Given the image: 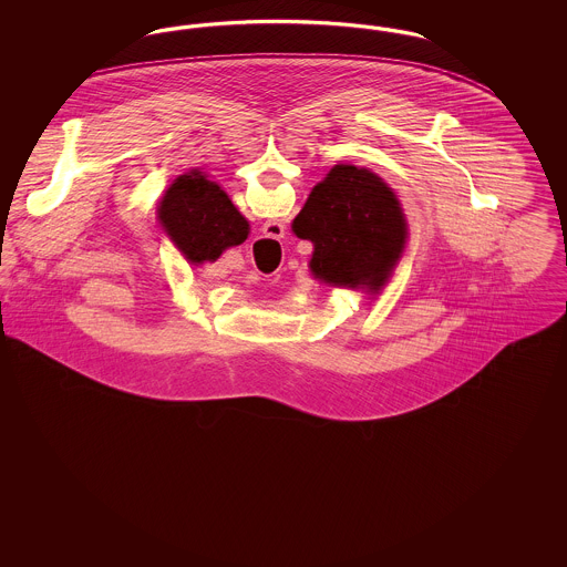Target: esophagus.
Wrapping results in <instances>:
<instances>
[{"label": "esophagus", "mask_w": 567, "mask_h": 567, "mask_svg": "<svg viewBox=\"0 0 567 567\" xmlns=\"http://www.w3.org/2000/svg\"><path fill=\"white\" fill-rule=\"evenodd\" d=\"M271 230L275 231L274 235L268 234V236H271V238H282V236H285V227H282L280 223H268V225H266V231Z\"/></svg>", "instance_id": "34e87169"}]
</instances>
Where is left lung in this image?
<instances>
[{
  "instance_id": "8db88e82",
  "label": "left lung",
  "mask_w": 567,
  "mask_h": 567,
  "mask_svg": "<svg viewBox=\"0 0 567 567\" xmlns=\"http://www.w3.org/2000/svg\"><path fill=\"white\" fill-rule=\"evenodd\" d=\"M297 238L315 244L310 270L329 285L378 291L404 250L405 218L377 174L336 165L293 220Z\"/></svg>"
}]
</instances>
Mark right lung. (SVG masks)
Instances as JSON below:
<instances>
[{"instance_id":"1","label":"right lung","mask_w":567,"mask_h":567,"mask_svg":"<svg viewBox=\"0 0 567 567\" xmlns=\"http://www.w3.org/2000/svg\"><path fill=\"white\" fill-rule=\"evenodd\" d=\"M159 218L190 264L216 261L225 248L248 238V220L227 193L199 172L176 178L165 190Z\"/></svg>"}]
</instances>
